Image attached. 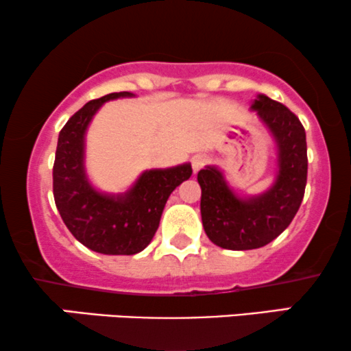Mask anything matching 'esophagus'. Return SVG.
Instances as JSON below:
<instances>
[{
    "label": "esophagus",
    "instance_id": "34e87169",
    "mask_svg": "<svg viewBox=\"0 0 351 351\" xmlns=\"http://www.w3.org/2000/svg\"><path fill=\"white\" fill-rule=\"evenodd\" d=\"M206 162H208V159H206L203 154L193 156V158H192V169H193V172H195V174H197V172L200 171V169L205 166Z\"/></svg>",
    "mask_w": 351,
    "mask_h": 351
}]
</instances>
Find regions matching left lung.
I'll return each instance as SVG.
<instances>
[{
	"instance_id": "1",
	"label": "left lung",
	"mask_w": 351,
	"mask_h": 351,
	"mask_svg": "<svg viewBox=\"0 0 351 351\" xmlns=\"http://www.w3.org/2000/svg\"><path fill=\"white\" fill-rule=\"evenodd\" d=\"M250 109L276 143L274 185L261 195L244 198L229 187L218 167L206 166L197 176L203 229L213 244L229 250L258 249L276 239L300 210L308 180V146L300 119L263 94L254 99Z\"/></svg>"
}]
</instances>
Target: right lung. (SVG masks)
I'll list each match as a JSON object with an SVG mask.
<instances>
[{
	"mask_svg": "<svg viewBox=\"0 0 351 351\" xmlns=\"http://www.w3.org/2000/svg\"><path fill=\"white\" fill-rule=\"evenodd\" d=\"M135 94L112 93L94 99L68 120L58 135L53 197L63 223L81 244L106 255L141 252L158 231L169 195L192 176L190 164L149 169L125 193L109 195L90 185L84 169V136L104 102Z\"/></svg>",
	"mask_w": 351,
	"mask_h": 351,
	"instance_id": "right-lung-1",
	"label": "right lung"
}]
</instances>
